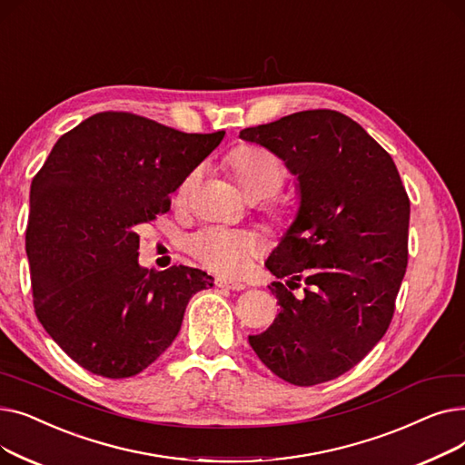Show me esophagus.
I'll return each instance as SVG.
<instances>
[{
	"instance_id": "1",
	"label": "esophagus",
	"mask_w": 465,
	"mask_h": 465,
	"mask_svg": "<svg viewBox=\"0 0 465 465\" xmlns=\"http://www.w3.org/2000/svg\"><path fill=\"white\" fill-rule=\"evenodd\" d=\"M214 284L218 286V288H226V290H233V292H241V290H245L247 286L242 284V282H237V281H230V279H216L214 281Z\"/></svg>"
}]
</instances>
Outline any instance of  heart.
Returning <instances> with one entry per match:
<instances>
[{"label": "heart", "instance_id": "1", "mask_svg": "<svg viewBox=\"0 0 465 465\" xmlns=\"http://www.w3.org/2000/svg\"><path fill=\"white\" fill-rule=\"evenodd\" d=\"M230 165L245 192L252 198H263L277 192L284 179L286 169L282 160L272 151L256 144H242L230 154ZM195 173H190L179 186L177 195L184 198ZM281 224H290L292 207L279 203L273 209ZM258 235L249 230H233L224 226H205L186 237V251L202 262L207 270L220 275H239L249 265L258 251Z\"/></svg>", "mask_w": 465, "mask_h": 465}]
</instances>
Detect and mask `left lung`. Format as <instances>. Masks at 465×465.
Listing matches in <instances>:
<instances>
[{
  "label": "left lung",
  "mask_w": 465,
  "mask_h": 465,
  "mask_svg": "<svg viewBox=\"0 0 465 465\" xmlns=\"http://www.w3.org/2000/svg\"><path fill=\"white\" fill-rule=\"evenodd\" d=\"M239 137L284 160L300 183V211L265 267L281 311L249 335L282 381L314 386L363 360L392 322L407 270L411 203L398 167L358 122L331 109L302 111ZM306 282V298L287 290Z\"/></svg>",
  "instance_id": "left-lung-1"
}]
</instances>
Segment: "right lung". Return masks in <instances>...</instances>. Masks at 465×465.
Wrapping results in <instances>:
<instances>
[{
  "mask_svg": "<svg viewBox=\"0 0 465 465\" xmlns=\"http://www.w3.org/2000/svg\"><path fill=\"white\" fill-rule=\"evenodd\" d=\"M226 132L184 134L105 111L64 134L32 181L26 252L39 322L81 368L141 373L177 337L186 305L213 277L137 262V230L169 211V193Z\"/></svg>",
  "mask_w": 465,
  "mask_h": 465,
  "instance_id": "add662e5",
  "label": "right lung"
}]
</instances>
